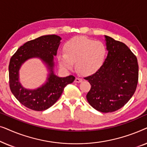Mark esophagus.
Wrapping results in <instances>:
<instances>
[{
	"label": "esophagus",
	"instance_id": "esophagus-1",
	"mask_svg": "<svg viewBox=\"0 0 147 147\" xmlns=\"http://www.w3.org/2000/svg\"><path fill=\"white\" fill-rule=\"evenodd\" d=\"M82 82V79L80 78H76V80H75V82L76 83H80V82Z\"/></svg>",
	"mask_w": 147,
	"mask_h": 147
}]
</instances>
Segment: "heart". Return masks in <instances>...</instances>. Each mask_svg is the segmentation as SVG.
Here are the masks:
<instances>
[{
    "instance_id": "b5f03b06",
    "label": "heart",
    "mask_w": 147,
    "mask_h": 147,
    "mask_svg": "<svg viewBox=\"0 0 147 147\" xmlns=\"http://www.w3.org/2000/svg\"><path fill=\"white\" fill-rule=\"evenodd\" d=\"M64 54L57 55L59 65L71 69L76 63V68L82 75L90 76L103 67L107 56V48L100 41L76 36L67 40L63 45Z\"/></svg>"
}]
</instances>
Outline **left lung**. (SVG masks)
Here are the masks:
<instances>
[{
    "label": "left lung",
    "mask_w": 147,
    "mask_h": 147,
    "mask_svg": "<svg viewBox=\"0 0 147 147\" xmlns=\"http://www.w3.org/2000/svg\"><path fill=\"white\" fill-rule=\"evenodd\" d=\"M108 51L103 67L84 78L91 88L88 102L101 112H112L124 106L136 91L138 80L137 58L122 42L105 35Z\"/></svg>",
    "instance_id": "left-lung-1"
}]
</instances>
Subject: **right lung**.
I'll list each match as a JSON object with an SVG mask.
<instances>
[{
	"label": "right lung",
	"instance_id": "add662e5",
	"mask_svg": "<svg viewBox=\"0 0 147 147\" xmlns=\"http://www.w3.org/2000/svg\"><path fill=\"white\" fill-rule=\"evenodd\" d=\"M61 38L55 35H43L27 41L12 56L9 65L11 91L20 103L29 109L43 111L51 107L63 93L64 88L75 80L74 76L59 78L53 72V56ZM38 57L47 65L50 71L46 83L36 90L24 88L19 82L18 71L24 62L30 58Z\"/></svg>",
	"mask_w": 147,
	"mask_h": 147
}]
</instances>
